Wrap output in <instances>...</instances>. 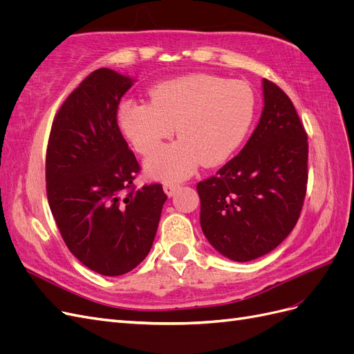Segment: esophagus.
Returning a JSON list of instances; mask_svg holds the SVG:
<instances>
[{"label": "esophagus", "instance_id": "1", "mask_svg": "<svg viewBox=\"0 0 354 354\" xmlns=\"http://www.w3.org/2000/svg\"><path fill=\"white\" fill-rule=\"evenodd\" d=\"M178 185H174V183H165L164 185V192L167 194V196H174L176 195V192L178 190Z\"/></svg>", "mask_w": 354, "mask_h": 354}]
</instances>
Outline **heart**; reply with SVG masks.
Instances as JSON below:
<instances>
[{"instance_id": "b5f03b06", "label": "heart", "mask_w": 354, "mask_h": 354, "mask_svg": "<svg viewBox=\"0 0 354 354\" xmlns=\"http://www.w3.org/2000/svg\"><path fill=\"white\" fill-rule=\"evenodd\" d=\"M254 115L250 85L198 73L156 85L151 103L122 102L118 125L145 156L155 152L176 127L180 140L149 158L146 171L158 180L178 181L202 162L211 167L230 158L248 134Z\"/></svg>"}]
</instances>
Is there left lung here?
<instances>
[{"label": "left lung", "mask_w": 354, "mask_h": 354, "mask_svg": "<svg viewBox=\"0 0 354 354\" xmlns=\"http://www.w3.org/2000/svg\"><path fill=\"white\" fill-rule=\"evenodd\" d=\"M264 108L242 151L199 181L201 227L233 261L273 251L299 218L307 190V133L291 99L263 80Z\"/></svg>", "instance_id": "left-lung-1"}]
</instances>
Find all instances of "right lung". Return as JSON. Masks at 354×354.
Listing matches in <instances>:
<instances>
[{"instance_id": "add662e5", "label": "right lung", "mask_w": 354, "mask_h": 354, "mask_svg": "<svg viewBox=\"0 0 354 354\" xmlns=\"http://www.w3.org/2000/svg\"><path fill=\"white\" fill-rule=\"evenodd\" d=\"M131 85L108 68L91 72L60 106L47 145V198L59 232L84 266L104 276L146 259L167 201L159 183H133L140 165L116 120Z\"/></svg>"}]
</instances>
